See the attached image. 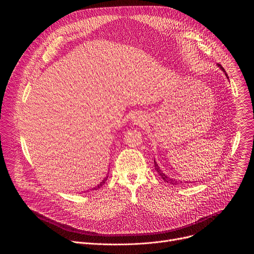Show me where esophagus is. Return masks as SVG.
I'll return each instance as SVG.
<instances>
[{
  "label": "esophagus",
  "mask_w": 254,
  "mask_h": 254,
  "mask_svg": "<svg viewBox=\"0 0 254 254\" xmlns=\"http://www.w3.org/2000/svg\"><path fill=\"white\" fill-rule=\"evenodd\" d=\"M141 116H139V115H134L133 117H132V122L135 124V125H137V124H140L141 123Z\"/></svg>",
  "instance_id": "esophagus-1"
}]
</instances>
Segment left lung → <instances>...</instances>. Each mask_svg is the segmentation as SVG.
Returning a JSON list of instances; mask_svg holds the SVG:
<instances>
[{"label":"left lung","instance_id":"obj_1","mask_svg":"<svg viewBox=\"0 0 254 254\" xmlns=\"http://www.w3.org/2000/svg\"><path fill=\"white\" fill-rule=\"evenodd\" d=\"M217 65H218V67H219V68H220V69H221V70L224 72L225 75L227 76V78H229V77H228V75H227V73H226V72H225V70H224V68H223V67H222V66H221L219 63L217 64ZM154 162H155V169H156V171L159 173V175L162 177V179H163L164 181H166L167 183H171V184H173V185H174V184H175V185L179 184V182H178L177 180H175V179H172V178H169L167 175H165V174L163 173V171L160 169V167L158 166V164L156 163V161H154ZM181 183H182V182H181Z\"/></svg>","mask_w":254,"mask_h":254}]
</instances>
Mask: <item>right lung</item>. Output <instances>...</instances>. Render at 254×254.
I'll list each match as a JSON object with an SVG mask.
<instances>
[{"label":"right lung","mask_w":254,"mask_h":254,"mask_svg":"<svg viewBox=\"0 0 254 254\" xmlns=\"http://www.w3.org/2000/svg\"><path fill=\"white\" fill-rule=\"evenodd\" d=\"M107 177H108V176H106V177H105V178H104V179H103V180L101 181V182H100V184H99V185H98V186H97L96 188H99V187H101V186H102V185H103V184H104V183L106 182V180H107ZM93 189H95V188H93Z\"/></svg>","instance_id":"obj_1"}]
</instances>
